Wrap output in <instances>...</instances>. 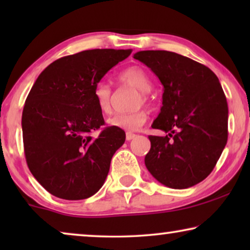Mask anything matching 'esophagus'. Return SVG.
Listing matches in <instances>:
<instances>
[{"label":"esophagus","instance_id":"esophagus-1","mask_svg":"<svg viewBox=\"0 0 250 250\" xmlns=\"http://www.w3.org/2000/svg\"><path fill=\"white\" fill-rule=\"evenodd\" d=\"M135 134L134 133H131V132H126V140H127V141H131V140H133L135 138Z\"/></svg>","mask_w":250,"mask_h":250}]
</instances>
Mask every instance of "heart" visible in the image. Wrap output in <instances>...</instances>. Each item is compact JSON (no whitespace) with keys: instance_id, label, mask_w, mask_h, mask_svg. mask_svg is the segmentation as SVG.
Masks as SVG:
<instances>
[{"instance_id":"obj_1","label":"heart","mask_w":250,"mask_h":250,"mask_svg":"<svg viewBox=\"0 0 250 250\" xmlns=\"http://www.w3.org/2000/svg\"><path fill=\"white\" fill-rule=\"evenodd\" d=\"M118 81L119 83L128 85V86L139 90L140 95L136 98V105H141L142 104H146L149 101L148 92L152 87L151 80H150L149 75L146 73V70L142 69L141 67L133 66L123 70L118 75ZM93 97L95 104H97L100 112L104 115L110 114L112 110L111 87L108 84L101 82L94 87ZM146 119H148V112H146V109L140 108L132 112H126V114H116L108 119V124L114 128L133 132L138 131L140 127H142Z\"/></svg>"}]
</instances>
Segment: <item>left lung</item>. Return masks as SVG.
Returning <instances> with one entry per match:
<instances>
[{
	"label": "left lung",
	"instance_id": "left-lung-1",
	"mask_svg": "<svg viewBox=\"0 0 250 250\" xmlns=\"http://www.w3.org/2000/svg\"><path fill=\"white\" fill-rule=\"evenodd\" d=\"M134 59L149 67L164 86L163 105L150 135L146 168L172 189L193 187L211 173L228 141L229 109L216 75L190 58L169 51H140Z\"/></svg>",
	"mask_w": 250,
	"mask_h": 250
}]
</instances>
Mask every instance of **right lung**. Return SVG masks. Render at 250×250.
I'll return each mask as SVG.
<instances>
[{"label":"right lung","instance_id":"add662e5","mask_svg":"<svg viewBox=\"0 0 250 250\" xmlns=\"http://www.w3.org/2000/svg\"><path fill=\"white\" fill-rule=\"evenodd\" d=\"M132 50L95 49L62 57L37 77L23 105L26 162L51 194L66 200L93 196L104 186L125 132L104 125L93 92L101 78Z\"/></svg>","mask_w":250,"mask_h":250}]
</instances>
